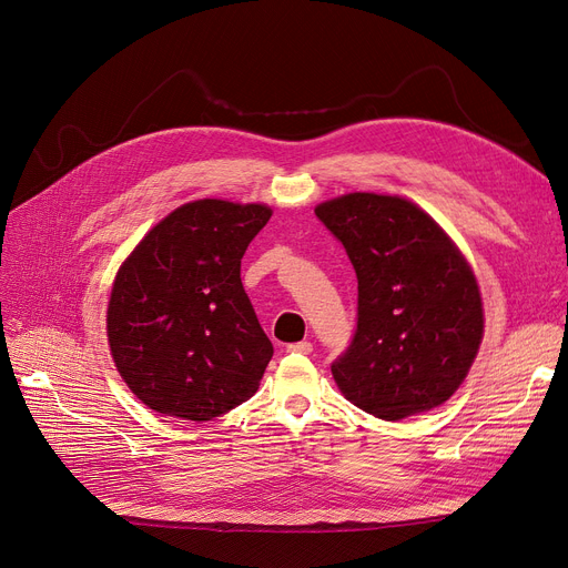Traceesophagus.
Returning <instances> with one entry per match:
<instances>
[{
    "mask_svg": "<svg viewBox=\"0 0 568 568\" xmlns=\"http://www.w3.org/2000/svg\"><path fill=\"white\" fill-rule=\"evenodd\" d=\"M286 351H288V354L310 356V354H312V344H310V342H295V344H288Z\"/></svg>",
    "mask_w": 568,
    "mask_h": 568,
    "instance_id": "1",
    "label": "esophagus"
}]
</instances>
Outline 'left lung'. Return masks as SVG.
<instances>
[{"label":"left lung","instance_id":"left-lung-1","mask_svg":"<svg viewBox=\"0 0 568 568\" xmlns=\"http://www.w3.org/2000/svg\"><path fill=\"white\" fill-rule=\"evenodd\" d=\"M358 277V326L331 365L358 409L399 420L444 404L483 339L467 258L416 203L356 192L316 205Z\"/></svg>","mask_w":568,"mask_h":568}]
</instances>
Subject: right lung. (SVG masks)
<instances>
[{"instance_id": "add662e5", "label": "right lung", "mask_w": 568, "mask_h": 568, "mask_svg": "<svg viewBox=\"0 0 568 568\" xmlns=\"http://www.w3.org/2000/svg\"><path fill=\"white\" fill-rule=\"evenodd\" d=\"M270 214L261 203H184L120 265L108 344L150 409L203 423L256 393L273 344L242 286L240 261Z\"/></svg>"}]
</instances>
